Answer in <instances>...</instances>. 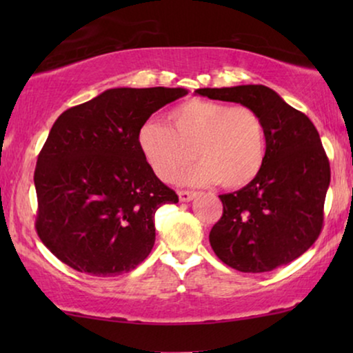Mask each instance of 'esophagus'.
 <instances>
[{"label":"esophagus","mask_w":353,"mask_h":353,"mask_svg":"<svg viewBox=\"0 0 353 353\" xmlns=\"http://www.w3.org/2000/svg\"><path fill=\"white\" fill-rule=\"evenodd\" d=\"M178 197H180L181 202H190L196 197V192L192 191H178Z\"/></svg>","instance_id":"34e87169"}]
</instances>
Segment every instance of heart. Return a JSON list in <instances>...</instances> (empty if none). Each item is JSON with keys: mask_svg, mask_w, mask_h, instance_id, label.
<instances>
[{"mask_svg": "<svg viewBox=\"0 0 353 353\" xmlns=\"http://www.w3.org/2000/svg\"><path fill=\"white\" fill-rule=\"evenodd\" d=\"M167 119L170 127L148 120L138 130L139 151L159 180L175 181L194 157L202 162L181 178L183 185L220 181L234 190L249 185L262 170L265 127L248 105L190 99Z\"/></svg>", "mask_w": 353, "mask_h": 353, "instance_id": "b5f03b06", "label": "heart"}]
</instances>
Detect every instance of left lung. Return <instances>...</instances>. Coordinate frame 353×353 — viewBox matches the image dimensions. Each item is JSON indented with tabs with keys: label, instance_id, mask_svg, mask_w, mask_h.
Here are the masks:
<instances>
[{
	"label": "left lung",
	"instance_id": "obj_1",
	"mask_svg": "<svg viewBox=\"0 0 353 353\" xmlns=\"http://www.w3.org/2000/svg\"><path fill=\"white\" fill-rule=\"evenodd\" d=\"M194 93L254 109L267 143L259 175L239 191L219 196L223 215L209 234L215 255L244 273L272 272L301 257L320 236L331 180L315 125L263 85Z\"/></svg>",
	"mask_w": 353,
	"mask_h": 353
}]
</instances>
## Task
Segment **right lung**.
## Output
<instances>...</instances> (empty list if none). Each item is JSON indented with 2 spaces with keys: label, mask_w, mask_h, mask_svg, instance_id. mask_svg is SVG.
Returning <instances> with one entry per match:
<instances>
[{
  "label": "right lung",
  "mask_w": 353,
  "mask_h": 353,
  "mask_svg": "<svg viewBox=\"0 0 353 353\" xmlns=\"http://www.w3.org/2000/svg\"><path fill=\"white\" fill-rule=\"evenodd\" d=\"M185 88H110L67 109L35 168L37 233L80 273L115 276L138 267L156 241L154 215L176 204L138 148V130Z\"/></svg>",
  "instance_id": "1"
}]
</instances>
